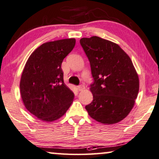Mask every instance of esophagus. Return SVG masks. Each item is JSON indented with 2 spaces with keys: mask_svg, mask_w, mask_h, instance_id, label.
<instances>
[{
  "mask_svg": "<svg viewBox=\"0 0 159 159\" xmlns=\"http://www.w3.org/2000/svg\"><path fill=\"white\" fill-rule=\"evenodd\" d=\"M77 89L79 90V91H82V90H84L85 89V86L84 85H80L77 87Z\"/></svg>",
  "mask_w": 159,
  "mask_h": 159,
  "instance_id": "1",
  "label": "esophagus"
}]
</instances>
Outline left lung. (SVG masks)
I'll return each mask as SVG.
<instances>
[{"label":"left lung","instance_id":"left-lung-1","mask_svg":"<svg viewBox=\"0 0 159 159\" xmlns=\"http://www.w3.org/2000/svg\"><path fill=\"white\" fill-rule=\"evenodd\" d=\"M94 83L90 90L93 100L85 106L90 117L111 125L127 117L134 107L139 80L130 57L119 45L93 36L81 38Z\"/></svg>","mask_w":159,"mask_h":159}]
</instances>
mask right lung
Returning <instances> with one entry per match:
<instances>
[{
	"mask_svg": "<svg viewBox=\"0 0 159 159\" xmlns=\"http://www.w3.org/2000/svg\"><path fill=\"white\" fill-rule=\"evenodd\" d=\"M75 44L74 38L46 42L32 53L25 64L20 83L21 98L26 109L40 120L59 119L74 100L61 66Z\"/></svg>",
	"mask_w": 159,
	"mask_h": 159,
	"instance_id": "obj_1",
	"label": "right lung"
}]
</instances>
